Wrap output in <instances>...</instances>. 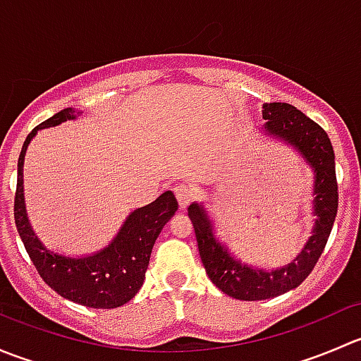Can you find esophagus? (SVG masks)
Wrapping results in <instances>:
<instances>
[{
	"label": "esophagus",
	"mask_w": 361,
	"mask_h": 361,
	"mask_svg": "<svg viewBox=\"0 0 361 361\" xmlns=\"http://www.w3.org/2000/svg\"><path fill=\"white\" fill-rule=\"evenodd\" d=\"M174 194H176V199H178V204H180L181 209H185V207L190 204L192 199H194V188L190 187V185L187 183H181L178 185L176 188H174Z\"/></svg>",
	"instance_id": "esophagus-1"
}]
</instances>
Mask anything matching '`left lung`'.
I'll return each instance as SVG.
<instances>
[{
  "mask_svg": "<svg viewBox=\"0 0 361 361\" xmlns=\"http://www.w3.org/2000/svg\"><path fill=\"white\" fill-rule=\"evenodd\" d=\"M265 136L290 145L312 171V216L314 225L304 248L290 264L276 269L243 262L216 235L213 218L202 202L188 206L195 228L199 255L211 281L238 300H265L297 288L314 269L325 250L337 214L336 155L325 130L292 104L267 103L262 106Z\"/></svg>",
  "mask_w": 361,
  "mask_h": 361,
  "instance_id": "left-lung-1",
  "label": "left lung"
}]
</instances>
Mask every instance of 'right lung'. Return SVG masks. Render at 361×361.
I'll return each mask as SVG.
<instances>
[{
    "label": "right lung",
    "instance_id": "1",
    "mask_svg": "<svg viewBox=\"0 0 361 361\" xmlns=\"http://www.w3.org/2000/svg\"><path fill=\"white\" fill-rule=\"evenodd\" d=\"M82 111L64 108L39 123L25 137L17 164L16 225L24 248L31 257L43 281L61 297L94 309H115L127 304L143 286L145 272L150 262L152 248L164 225L178 209L176 197L171 190L160 194L154 202L130 211L115 238L104 248L94 253L71 257L47 248L36 235L24 197V157L29 143L38 130L56 127L68 120H76Z\"/></svg>",
    "mask_w": 361,
    "mask_h": 361
}]
</instances>
